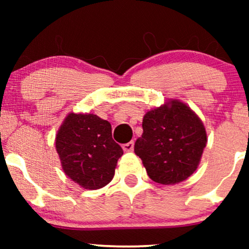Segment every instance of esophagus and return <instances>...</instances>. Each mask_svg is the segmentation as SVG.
I'll return each instance as SVG.
<instances>
[{"instance_id": "34e87169", "label": "esophagus", "mask_w": 249, "mask_h": 249, "mask_svg": "<svg viewBox=\"0 0 249 249\" xmlns=\"http://www.w3.org/2000/svg\"><path fill=\"white\" fill-rule=\"evenodd\" d=\"M133 147H134V142H133V141L128 142H126V144L123 145V150H124L125 152H132Z\"/></svg>"}]
</instances>
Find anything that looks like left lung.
<instances>
[{
  "instance_id": "obj_1",
  "label": "left lung",
  "mask_w": 249,
  "mask_h": 249,
  "mask_svg": "<svg viewBox=\"0 0 249 249\" xmlns=\"http://www.w3.org/2000/svg\"><path fill=\"white\" fill-rule=\"evenodd\" d=\"M207 133L198 115L178 99L147 111L134 153L153 181L174 185L196 172L206 147Z\"/></svg>"
}]
</instances>
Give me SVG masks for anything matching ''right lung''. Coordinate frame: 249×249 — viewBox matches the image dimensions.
Masks as SVG:
<instances>
[{
  "label": "right lung",
  "instance_id": "add662e5",
  "mask_svg": "<svg viewBox=\"0 0 249 249\" xmlns=\"http://www.w3.org/2000/svg\"><path fill=\"white\" fill-rule=\"evenodd\" d=\"M55 144L64 173L90 191L107 186L123 156L110 123L93 113L70 112L57 131Z\"/></svg>",
  "mask_w": 249,
  "mask_h": 249
}]
</instances>
